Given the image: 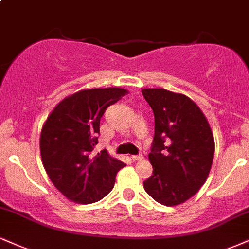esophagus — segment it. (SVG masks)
<instances>
[{"label": "esophagus", "instance_id": "1", "mask_svg": "<svg viewBox=\"0 0 249 249\" xmlns=\"http://www.w3.org/2000/svg\"><path fill=\"white\" fill-rule=\"evenodd\" d=\"M131 159H132L133 161H140V160H142V159H143V155H142V154L132 155V157H131Z\"/></svg>", "mask_w": 249, "mask_h": 249}]
</instances>
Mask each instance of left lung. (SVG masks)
I'll list each match as a JSON object with an SVG mask.
<instances>
[{
    "mask_svg": "<svg viewBox=\"0 0 249 249\" xmlns=\"http://www.w3.org/2000/svg\"><path fill=\"white\" fill-rule=\"evenodd\" d=\"M154 113V138L148 154L153 166L143 189L166 206L178 205L205 183L214 154V140L204 113L182 94L142 89Z\"/></svg>",
    "mask_w": 249,
    "mask_h": 249,
    "instance_id": "1",
    "label": "left lung"
}]
</instances>
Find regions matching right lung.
Masks as SVG:
<instances>
[{
  "instance_id": "right-lung-1",
  "label": "right lung",
  "mask_w": 249,
  "mask_h": 249,
  "mask_svg": "<svg viewBox=\"0 0 249 249\" xmlns=\"http://www.w3.org/2000/svg\"><path fill=\"white\" fill-rule=\"evenodd\" d=\"M126 94L123 88L81 90L62 100L47 117L40 134L41 161L52 183L68 199L90 204L104 198L118 170L126 166L106 149L91 155L101 117Z\"/></svg>"
}]
</instances>
